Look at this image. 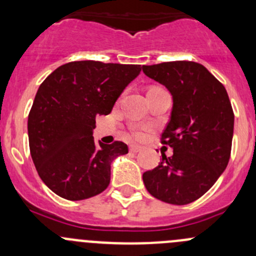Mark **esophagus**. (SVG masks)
<instances>
[{"instance_id":"1","label":"esophagus","mask_w":256,"mask_h":256,"mask_svg":"<svg viewBox=\"0 0 256 256\" xmlns=\"http://www.w3.org/2000/svg\"><path fill=\"white\" fill-rule=\"evenodd\" d=\"M141 150H142V147L138 146V144H131L130 146V151L134 152V154H136V152H140Z\"/></svg>"}]
</instances>
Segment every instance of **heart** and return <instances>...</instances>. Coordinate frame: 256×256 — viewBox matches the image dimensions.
<instances>
[{"mask_svg": "<svg viewBox=\"0 0 256 256\" xmlns=\"http://www.w3.org/2000/svg\"><path fill=\"white\" fill-rule=\"evenodd\" d=\"M136 136H138V138H141V134L138 132V134H136Z\"/></svg>", "mask_w": 256, "mask_h": 256, "instance_id": "b5f03b06", "label": "heart"}]
</instances>
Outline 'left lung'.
<instances>
[{
  "mask_svg": "<svg viewBox=\"0 0 256 256\" xmlns=\"http://www.w3.org/2000/svg\"><path fill=\"white\" fill-rule=\"evenodd\" d=\"M148 78L164 85L174 99L161 142L174 148L156 168L144 172L151 196L170 204L194 202L216 182L230 158L234 112L224 85L196 62L142 66Z\"/></svg>",
  "mask_w": 256,
  "mask_h": 256,
  "instance_id": "1",
  "label": "left lung"
}]
</instances>
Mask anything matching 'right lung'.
I'll return each instance as SVG.
<instances>
[{"label":"right lung","instance_id":"1","mask_svg":"<svg viewBox=\"0 0 256 256\" xmlns=\"http://www.w3.org/2000/svg\"><path fill=\"white\" fill-rule=\"evenodd\" d=\"M141 66L95 60L60 66L40 85L28 115L33 164L50 190L69 200L94 197L110 183L112 162L128 144H95V118L112 112Z\"/></svg>","mask_w":256,"mask_h":256}]
</instances>
